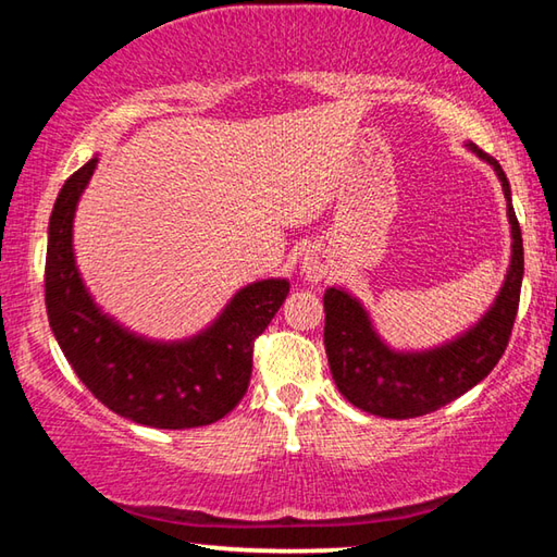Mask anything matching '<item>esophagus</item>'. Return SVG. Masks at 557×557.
I'll use <instances>...</instances> for the list:
<instances>
[{
    "label": "esophagus",
    "mask_w": 557,
    "mask_h": 557,
    "mask_svg": "<svg viewBox=\"0 0 557 557\" xmlns=\"http://www.w3.org/2000/svg\"><path fill=\"white\" fill-rule=\"evenodd\" d=\"M301 275H305L309 282H319L326 275V262L314 256V252H307L305 258H301Z\"/></svg>",
    "instance_id": "esophagus-1"
}]
</instances>
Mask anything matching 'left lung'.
<instances>
[{"label": "left lung", "mask_w": 557, "mask_h": 557, "mask_svg": "<svg viewBox=\"0 0 557 557\" xmlns=\"http://www.w3.org/2000/svg\"><path fill=\"white\" fill-rule=\"evenodd\" d=\"M479 159L494 166L506 196V215L511 223V262L494 305L474 326L425 351H395L375 332L366 307L342 287L324 292V346L329 369L344 398L358 410L379 418L405 420L435 412L457 400L494 371L511 338L513 319L521 299L523 238L511 206V186L502 164L467 145Z\"/></svg>", "instance_id": "obj_1"}]
</instances>
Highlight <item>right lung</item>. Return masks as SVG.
<instances>
[{"label": "right lung", "instance_id": "1", "mask_svg": "<svg viewBox=\"0 0 557 557\" xmlns=\"http://www.w3.org/2000/svg\"><path fill=\"white\" fill-rule=\"evenodd\" d=\"M98 157L69 176L53 203L46 248V312L73 371L96 398L159 430L201 428L228 414L248 391L252 344L289 292L287 280L238 289L211 326L184 342L129 332L90 297L73 252V219Z\"/></svg>", "mask_w": 557, "mask_h": 557}]
</instances>
